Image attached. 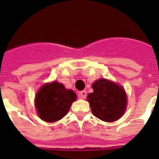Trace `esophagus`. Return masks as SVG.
Returning a JSON list of instances; mask_svg holds the SVG:
<instances>
[{"instance_id": "esophagus-1", "label": "esophagus", "mask_w": 159, "mask_h": 159, "mask_svg": "<svg viewBox=\"0 0 159 159\" xmlns=\"http://www.w3.org/2000/svg\"><path fill=\"white\" fill-rule=\"evenodd\" d=\"M80 98H82V99H84L87 97V92L86 91H82V92H79V94H78Z\"/></svg>"}]
</instances>
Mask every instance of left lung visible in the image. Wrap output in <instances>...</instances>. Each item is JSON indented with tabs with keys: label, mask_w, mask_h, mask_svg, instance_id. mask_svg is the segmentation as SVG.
<instances>
[{
	"label": "left lung",
	"mask_w": 159,
	"mask_h": 159,
	"mask_svg": "<svg viewBox=\"0 0 159 159\" xmlns=\"http://www.w3.org/2000/svg\"><path fill=\"white\" fill-rule=\"evenodd\" d=\"M87 97L92 114L106 122L117 120L125 113L127 97L124 88L111 81L99 79L92 85Z\"/></svg>",
	"instance_id": "8db88e82"
}]
</instances>
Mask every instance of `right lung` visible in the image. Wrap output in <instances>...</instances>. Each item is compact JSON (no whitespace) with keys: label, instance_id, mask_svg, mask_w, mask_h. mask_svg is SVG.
I'll return each instance as SVG.
<instances>
[{"label":"right lung","instance_id":"obj_1","mask_svg":"<svg viewBox=\"0 0 159 159\" xmlns=\"http://www.w3.org/2000/svg\"><path fill=\"white\" fill-rule=\"evenodd\" d=\"M77 96L57 82L43 85L35 97L39 116L47 122H54L64 117Z\"/></svg>","mask_w":159,"mask_h":159}]
</instances>
